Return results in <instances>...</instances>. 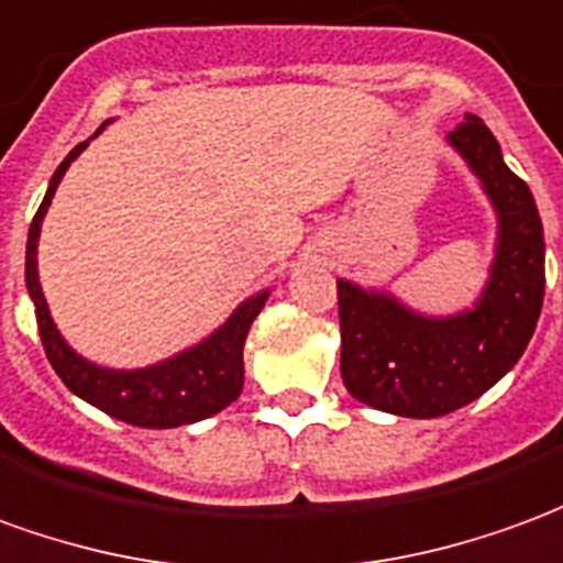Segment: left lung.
Instances as JSON below:
<instances>
[{
	"label": "left lung",
	"mask_w": 563,
	"mask_h": 563,
	"mask_svg": "<svg viewBox=\"0 0 563 563\" xmlns=\"http://www.w3.org/2000/svg\"><path fill=\"white\" fill-rule=\"evenodd\" d=\"M452 147L492 197L497 254L470 312L424 318L382 290L336 282L342 382L354 400L406 418L449 416L516 366L543 309V221L530 187L504 163L476 114L449 133Z\"/></svg>",
	"instance_id": "8db88e82"
}]
</instances>
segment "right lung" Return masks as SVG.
I'll return each instance as SVG.
<instances>
[{"instance_id":"obj_1","label":"right lung","mask_w":563,"mask_h":563,"mask_svg":"<svg viewBox=\"0 0 563 563\" xmlns=\"http://www.w3.org/2000/svg\"><path fill=\"white\" fill-rule=\"evenodd\" d=\"M102 130H106V123L93 135H99ZM90 139L71 147L69 157L57 166L45 199L30 224V239H26V290L35 302V321H38V336L45 345L47 361L71 394H78L81 400L97 406L118 421H126L135 428H181V424L202 421V418L221 412L239 397L242 382H245L242 345H245V336H249L254 318L261 314L269 290H261L257 297L242 302L236 312L199 345L175 354L169 361L145 366V369H106V366L90 364L81 354L71 352L47 312L45 294L38 285L35 254H38V233H42L51 197L63 181L69 163L90 145Z\"/></svg>"}]
</instances>
